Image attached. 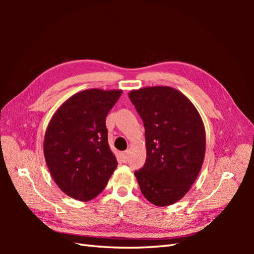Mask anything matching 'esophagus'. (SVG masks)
I'll list each match as a JSON object with an SVG mask.
<instances>
[{"instance_id": "34e87169", "label": "esophagus", "mask_w": 254, "mask_h": 254, "mask_svg": "<svg viewBox=\"0 0 254 254\" xmlns=\"http://www.w3.org/2000/svg\"><path fill=\"white\" fill-rule=\"evenodd\" d=\"M120 159L123 161V163H127V159H128V152L120 153Z\"/></svg>"}]
</instances>
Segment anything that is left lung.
Returning a JSON list of instances; mask_svg holds the SVG:
<instances>
[{
  "instance_id": "1",
  "label": "left lung",
  "mask_w": 254,
  "mask_h": 254,
  "mask_svg": "<svg viewBox=\"0 0 254 254\" xmlns=\"http://www.w3.org/2000/svg\"><path fill=\"white\" fill-rule=\"evenodd\" d=\"M128 97L143 120L146 144V161L134 175L150 203L168 206L186 195L202 168V118L187 96L168 86L131 90Z\"/></svg>"
}]
</instances>
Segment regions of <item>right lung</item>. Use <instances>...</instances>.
Instances as JSON below:
<instances>
[{
    "instance_id": "right-lung-1",
    "label": "right lung",
    "mask_w": 254,
    "mask_h": 254,
    "mask_svg": "<svg viewBox=\"0 0 254 254\" xmlns=\"http://www.w3.org/2000/svg\"><path fill=\"white\" fill-rule=\"evenodd\" d=\"M121 89L79 91L59 107L44 141L46 163L57 186L87 202L102 192L118 163L108 144L106 118Z\"/></svg>"
}]
</instances>
